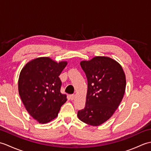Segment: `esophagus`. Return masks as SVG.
Returning <instances> with one entry per match:
<instances>
[{
    "label": "esophagus",
    "mask_w": 151,
    "mask_h": 151,
    "mask_svg": "<svg viewBox=\"0 0 151 151\" xmlns=\"http://www.w3.org/2000/svg\"><path fill=\"white\" fill-rule=\"evenodd\" d=\"M70 99H71L72 101H73V100H75V98H76V95H70Z\"/></svg>",
    "instance_id": "esophagus-1"
}]
</instances>
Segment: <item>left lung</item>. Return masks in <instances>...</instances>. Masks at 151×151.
I'll return each instance as SVG.
<instances>
[{"label": "left lung", "instance_id": "obj_1", "mask_svg": "<svg viewBox=\"0 0 151 151\" xmlns=\"http://www.w3.org/2000/svg\"><path fill=\"white\" fill-rule=\"evenodd\" d=\"M88 80L85 108L78 111L79 119L99 126L110 119L121 103L126 88L123 69L116 61L96 56L81 62Z\"/></svg>", "mask_w": 151, "mask_h": 151}]
</instances>
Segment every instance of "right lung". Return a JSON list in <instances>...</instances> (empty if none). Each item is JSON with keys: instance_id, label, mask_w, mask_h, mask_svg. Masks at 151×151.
Returning <instances> with one entry per match:
<instances>
[{"instance_id": "add662e5", "label": "right lung", "mask_w": 151, "mask_h": 151, "mask_svg": "<svg viewBox=\"0 0 151 151\" xmlns=\"http://www.w3.org/2000/svg\"><path fill=\"white\" fill-rule=\"evenodd\" d=\"M66 62L57 63L48 57L27 63L19 75L18 88L28 113L40 123H49L58 116L67 96L61 93L59 76Z\"/></svg>"}]
</instances>
